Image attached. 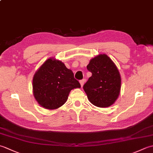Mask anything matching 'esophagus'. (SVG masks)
<instances>
[{
	"mask_svg": "<svg viewBox=\"0 0 153 153\" xmlns=\"http://www.w3.org/2000/svg\"><path fill=\"white\" fill-rule=\"evenodd\" d=\"M79 83H80V84H81V86L83 87L84 83H85V79H82V80H80V81H79Z\"/></svg>",
	"mask_w": 153,
	"mask_h": 153,
	"instance_id": "1",
	"label": "esophagus"
}]
</instances>
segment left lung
<instances>
[{
	"mask_svg": "<svg viewBox=\"0 0 153 153\" xmlns=\"http://www.w3.org/2000/svg\"><path fill=\"white\" fill-rule=\"evenodd\" d=\"M87 69L92 73L83 89L93 105L105 108L116 101L121 87V77L115 64L106 54L91 60Z\"/></svg>",
	"mask_w": 153,
	"mask_h": 153,
	"instance_id": "1",
	"label": "left lung"
}]
</instances>
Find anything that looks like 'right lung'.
Segmentation results:
<instances>
[{
  "label": "right lung",
  "mask_w": 153,
  "mask_h": 153,
  "mask_svg": "<svg viewBox=\"0 0 153 153\" xmlns=\"http://www.w3.org/2000/svg\"><path fill=\"white\" fill-rule=\"evenodd\" d=\"M74 74L60 60L49 58L39 68L33 79L35 99L47 109L59 108L66 102L70 91L80 88Z\"/></svg>",
  "instance_id": "1"
}]
</instances>
